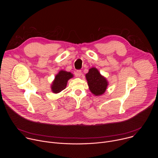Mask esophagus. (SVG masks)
Returning a JSON list of instances; mask_svg holds the SVG:
<instances>
[{"label":"esophagus","instance_id":"esophagus-1","mask_svg":"<svg viewBox=\"0 0 158 158\" xmlns=\"http://www.w3.org/2000/svg\"><path fill=\"white\" fill-rule=\"evenodd\" d=\"M82 71H81V70H77V71H76V76H77V77H80L81 75H82Z\"/></svg>","mask_w":158,"mask_h":158}]
</instances>
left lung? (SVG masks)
Returning a JSON list of instances; mask_svg holds the SVG:
<instances>
[{
  "label": "left lung",
  "mask_w": 158,
  "mask_h": 158,
  "mask_svg": "<svg viewBox=\"0 0 158 158\" xmlns=\"http://www.w3.org/2000/svg\"><path fill=\"white\" fill-rule=\"evenodd\" d=\"M85 78L90 91L95 96H101L106 91L108 82L96 67L89 69L88 73L85 74Z\"/></svg>",
  "instance_id": "left-lung-1"
}]
</instances>
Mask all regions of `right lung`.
Masks as SVG:
<instances>
[{"label": "right lung", "mask_w": 158, "mask_h": 158, "mask_svg": "<svg viewBox=\"0 0 158 158\" xmlns=\"http://www.w3.org/2000/svg\"><path fill=\"white\" fill-rule=\"evenodd\" d=\"M73 74L69 72L65 71H60L56 76L54 80L51 85V90L54 93H59L62 90L65 89L67 81L71 78L73 77Z\"/></svg>", "instance_id": "right-lung-1"}]
</instances>
